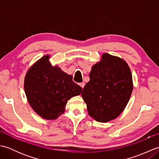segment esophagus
I'll list each match as a JSON object with an SVG mask.
<instances>
[{
    "label": "esophagus",
    "instance_id": "obj_1",
    "mask_svg": "<svg viewBox=\"0 0 159 159\" xmlns=\"http://www.w3.org/2000/svg\"><path fill=\"white\" fill-rule=\"evenodd\" d=\"M79 85L83 89V87H85V83H79Z\"/></svg>",
    "mask_w": 159,
    "mask_h": 159
}]
</instances>
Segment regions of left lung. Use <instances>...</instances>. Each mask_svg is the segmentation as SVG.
Masks as SVG:
<instances>
[{"label": "left lung", "mask_w": 159, "mask_h": 159, "mask_svg": "<svg viewBox=\"0 0 159 159\" xmlns=\"http://www.w3.org/2000/svg\"><path fill=\"white\" fill-rule=\"evenodd\" d=\"M89 79L81 93L89 115L99 122L116 119L127 105L133 89L127 63L104 53L100 61L92 66Z\"/></svg>", "instance_id": "1"}]
</instances>
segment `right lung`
Returning <instances> with one entry per match:
<instances>
[{
  "label": "right lung",
  "instance_id": "add662e5",
  "mask_svg": "<svg viewBox=\"0 0 159 159\" xmlns=\"http://www.w3.org/2000/svg\"><path fill=\"white\" fill-rule=\"evenodd\" d=\"M49 55L30 67L25 79L28 102L35 112L46 120L57 119L65 111L67 100L80 95L82 87L57 66H52Z\"/></svg>",
  "mask_w": 159,
  "mask_h": 159
}]
</instances>
